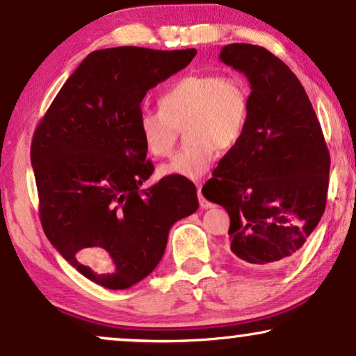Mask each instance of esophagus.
<instances>
[{
    "mask_svg": "<svg viewBox=\"0 0 356 356\" xmlns=\"http://www.w3.org/2000/svg\"><path fill=\"white\" fill-rule=\"evenodd\" d=\"M198 200H200V206H201V208H203V209H208V208H211V203H209V201L208 200H206L204 198V196H203V193H201V186H198Z\"/></svg>",
    "mask_w": 356,
    "mask_h": 356,
    "instance_id": "34e87169",
    "label": "esophagus"
}]
</instances>
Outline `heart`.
Here are the masks:
<instances>
[{
    "mask_svg": "<svg viewBox=\"0 0 356 356\" xmlns=\"http://www.w3.org/2000/svg\"><path fill=\"white\" fill-rule=\"evenodd\" d=\"M160 108H142L137 131L145 150L165 158L173 152L178 127H186L190 145L160 166L161 177L203 178L219 150H231L243 140L251 118V92L241 77L219 72L186 74L161 92Z\"/></svg>",
    "mask_w": 356,
    "mask_h": 356,
    "instance_id": "heart-1",
    "label": "heart"
}]
</instances>
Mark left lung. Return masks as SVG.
Returning <instances> with one entry per match:
<instances>
[{
	"mask_svg": "<svg viewBox=\"0 0 356 356\" xmlns=\"http://www.w3.org/2000/svg\"><path fill=\"white\" fill-rule=\"evenodd\" d=\"M219 59L248 77L251 118L203 195L229 214L231 256L249 269L274 270L299 254L325 211L330 153L287 64L244 42L227 44Z\"/></svg>",
	"mask_w": 356,
	"mask_h": 356,
	"instance_id": "obj_1",
	"label": "left lung"
}]
</instances>
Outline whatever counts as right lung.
I'll list each match as a JSON object with an SVG mask.
<instances>
[{"instance_id":"add662e5","label":"right lung","mask_w":356,"mask_h":356,"mask_svg":"<svg viewBox=\"0 0 356 356\" xmlns=\"http://www.w3.org/2000/svg\"><path fill=\"white\" fill-rule=\"evenodd\" d=\"M196 49L120 46L90 52L39 122L31 163L44 234L105 289H129L163 257L170 227L198 209L190 179L165 177L137 131L147 92L185 69Z\"/></svg>"}]
</instances>
